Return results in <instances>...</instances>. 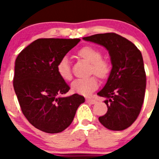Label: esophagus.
I'll return each mask as SVG.
<instances>
[{
    "mask_svg": "<svg viewBox=\"0 0 159 159\" xmlns=\"http://www.w3.org/2000/svg\"><path fill=\"white\" fill-rule=\"evenodd\" d=\"M86 102L90 103V104H95V103L97 102V101L95 99H93V98H87V99H86Z\"/></svg>",
    "mask_w": 159,
    "mask_h": 159,
    "instance_id": "34e87169",
    "label": "esophagus"
}]
</instances>
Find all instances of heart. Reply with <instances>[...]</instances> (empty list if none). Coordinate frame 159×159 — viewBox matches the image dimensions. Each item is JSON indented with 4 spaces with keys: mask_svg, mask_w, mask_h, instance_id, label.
Segmentation results:
<instances>
[{
    "mask_svg": "<svg viewBox=\"0 0 159 159\" xmlns=\"http://www.w3.org/2000/svg\"><path fill=\"white\" fill-rule=\"evenodd\" d=\"M77 56L91 63L90 72L100 78H106L111 71L110 64L102 58V51L92 46H85L77 51ZM57 71L59 77L64 81H70L72 75L69 61L63 57L57 65ZM98 80L95 76L85 79H77L72 83V90L77 94L90 96L98 87Z\"/></svg>",
    "mask_w": 159,
    "mask_h": 159,
    "instance_id": "heart-1",
    "label": "heart"
}]
</instances>
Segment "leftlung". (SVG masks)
I'll return each mask as SVG.
<instances>
[{"mask_svg":"<svg viewBox=\"0 0 159 159\" xmlns=\"http://www.w3.org/2000/svg\"><path fill=\"white\" fill-rule=\"evenodd\" d=\"M83 39L104 46L111 56L112 69L97 95L106 97L108 111L101 124L111 130H123L140 113L146 88V74L141 52L132 42L115 33L97 34Z\"/></svg>","mask_w":159,"mask_h":159,"instance_id":"left-lung-1","label":"left lung"}]
</instances>
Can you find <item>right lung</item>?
I'll list each match as a JSON object with an SVG mask.
<instances>
[{
  "mask_svg": "<svg viewBox=\"0 0 159 159\" xmlns=\"http://www.w3.org/2000/svg\"><path fill=\"white\" fill-rule=\"evenodd\" d=\"M80 39H39L24 48L15 63L13 86L21 111L35 128L60 133L71 125L84 97H62L69 86L59 77L57 65Z\"/></svg>",
  "mask_w": 159,
  "mask_h": 159,
  "instance_id": "obj_1",
  "label": "right lung"
}]
</instances>
